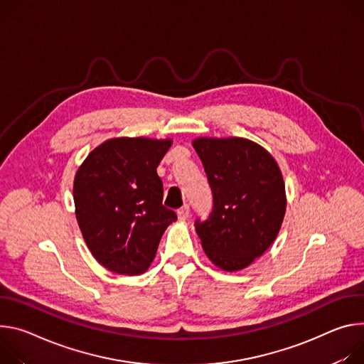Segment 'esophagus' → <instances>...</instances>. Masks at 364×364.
I'll return each mask as SVG.
<instances>
[{
  "label": "esophagus",
  "instance_id": "1",
  "mask_svg": "<svg viewBox=\"0 0 364 364\" xmlns=\"http://www.w3.org/2000/svg\"><path fill=\"white\" fill-rule=\"evenodd\" d=\"M188 217H189V207H188V205H185V207H182L181 210H178V218H179L181 221H186Z\"/></svg>",
  "mask_w": 364,
  "mask_h": 364
}]
</instances>
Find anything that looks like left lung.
Masks as SVG:
<instances>
[{
    "label": "left lung",
    "instance_id": "8db88e82",
    "mask_svg": "<svg viewBox=\"0 0 364 364\" xmlns=\"http://www.w3.org/2000/svg\"><path fill=\"white\" fill-rule=\"evenodd\" d=\"M214 208L195 223L207 257L225 272L243 270L276 240L287 211L285 182L274 157L243 137H198Z\"/></svg>",
    "mask_w": 364,
    "mask_h": 364
}]
</instances>
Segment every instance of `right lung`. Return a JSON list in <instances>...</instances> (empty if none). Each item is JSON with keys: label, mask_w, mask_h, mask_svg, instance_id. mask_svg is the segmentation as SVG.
Returning a JSON list of instances; mask_svg holds the SVG:
<instances>
[{"label": "right lung", "mask_w": 364, "mask_h": 364, "mask_svg": "<svg viewBox=\"0 0 364 364\" xmlns=\"http://www.w3.org/2000/svg\"><path fill=\"white\" fill-rule=\"evenodd\" d=\"M171 146V139H109L76 171L77 225L95 260L114 273H144L161 235L176 221L161 204L164 183L156 171Z\"/></svg>", "instance_id": "1"}]
</instances>
